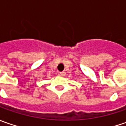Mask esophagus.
<instances>
[{
  "mask_svg": "<svg viewBox=\"0 0 126 126\" xmlns=\"http://www.w3.org/2000/svg\"><path fill=\"white\" fill-rule=\"evenodd\" d=\"M60 74L61 76H65L66 72H64V71H61L60 73Z\"/></svg>",
  "mask_w": 126,
  "mask_h": 126,
  "instance_id": "34e87169",
  "label": "esophagus"
}]
</instances>
